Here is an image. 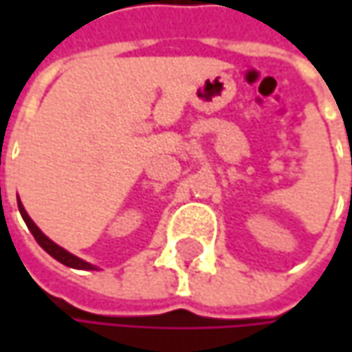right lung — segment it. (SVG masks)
I'll list each match as a JSON object with an SVG mask.
<instances>
[{
	"mask_svg": "<svg viewBox=\"0 0 352 352\" xmlns=\"http://www.w3.org/2000/svg\"><path fill=\"white\" fill-rule=\"evenodd\" d=\"M17 206H19V211L21 215H23V219H25V223H27V227H29V231L33 233V236L36 239V243L43 247V249L47 250L48 254L52 256V258H56L58 263L66 264V266H70V268H78V270H98V266H94V264L86 263V261H82V258H78V256H74L72 252H68V250H64L62 247H58L56 243H52L50 239H48L36 225H34V221L29 217V213L25 211V208H23V204H21V199H17Z\"/></svg>",
	"mask_w": 352,
	"mask_h": 352,
	"instance_id": "1",
	"label": "right lung"
}]
</instances>
